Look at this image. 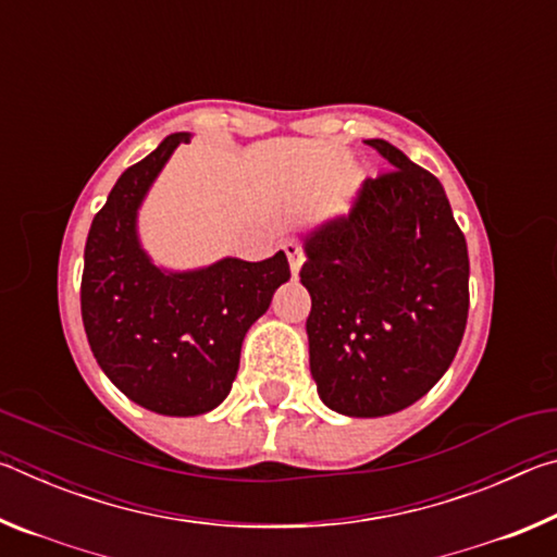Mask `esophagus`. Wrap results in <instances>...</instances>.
I'll return each instance as SVG.
<instances>
[{
	"instance_id": "esophagus-1",
	"label": "esophagus",
	"mask_w": 557,
	"mask_h": 557,
	"mask_svg": "<svg viewBox=\"0 0 557 557\" xmlns=\"http://www.w3.org/2000/svg\"><path fill=\"white\" fill-rule=\"evenodd\" d=\"M282 248H285V252H287L292 275H297L299 268H301V262H305V252H301V245L295 238H292V240H287L285 245H282Z\"/></svg>"
}]
</instances>
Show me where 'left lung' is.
I'll return each mask as SVG.
<instances>
[{
    "mask_svg": "<svg viewBox=\"0 0 557 557\" xmlns=\"http://www.w3.org/2000/svg\"><path fill=\"white\" fill-rule=\"evenodd\" d=\"M393 169L305 240L301 285L319 398L351 418L420 400L449 369L469 314V256L440 178L385 139Z\"/></svg>",
    "mask_w": 557,
    "mask_h": 557,
    "instance_id": "1",
    "label": "left lung"
}]
</instances>
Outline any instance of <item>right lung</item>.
<instances>
[{"mask_svg": "<svg viewBox=\"0 0 557 557\" xmlns=\"http://www.w3.org/2000/svg\"><path fill=\"white\" fill-rule=\"evenodd\" d=\"M186 132L125 169L92 219L81 314L92 356L117 388L159 414H201L231 393L248 329L289 280L285 252L223 258L191 272L159 270L137 238V209Z\"/></svg>", "mask_w": 557, "mask_h": 557, "instance_id": "right-lung-1", "label": "right lung"}]
</instances>
